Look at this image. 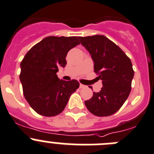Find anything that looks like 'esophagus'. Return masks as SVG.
Segmentation results:
<instances>
[{
  "mask_svg": "<svg viewBox=\"0 0 154 154\" xmlns=\"http://www.w3.org/2000/svg\"><path fill=\"white\" fill-rule=\"evenodd\" d=\"M84 87H85V86H84V84H80V88H84Z\"/></svg>",
  "mask_w": 154,
  "mask_h": 154,
  "instance_id": "34e87169",
  "label": "esophagus"
}]
</instances>
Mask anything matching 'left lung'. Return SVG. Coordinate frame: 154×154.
<instances>
[{
  "label": "left lung",
  "mask_w": 154,
  "mask_h": 154,
  "mask_svg": "<svg viewBox=\"0 0 154 154\" xmlns=\"http://www.w3.org/2000/svg\"><path fill=\"white\" fill-rule=\"evenodd\" d=\"M94 60V72L102 80L100 91L84 102L87 110L98 117H107L123 106L131 91L134 78L131 59L117 44L103 35L78 37Z\"/></svg>",
  "instance_id": "obj_1"
}]
</instances>
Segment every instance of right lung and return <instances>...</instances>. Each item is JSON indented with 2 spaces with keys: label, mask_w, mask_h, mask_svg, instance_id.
I'll return each mask as SVG.
<instances>
[{
  "label": "right lung",
  "mask_w": 154,
  "mask_h": 154,
  "mask_svg": "<svg viewBox=\"0 0 154 154\" xmlns=\"http://www.w3.org/2000/svg\"><path fill=\"white\" fill-rule=\"evenodd\" d=\"M80 44L77 37H51L35 44L20 63V80L24 97L34 111L54 117L64 110L77 80H60L57 72L67 64L68 51Z\"/></svg>",
  "instance_id": "right-lung-1"
}]
</instances>
